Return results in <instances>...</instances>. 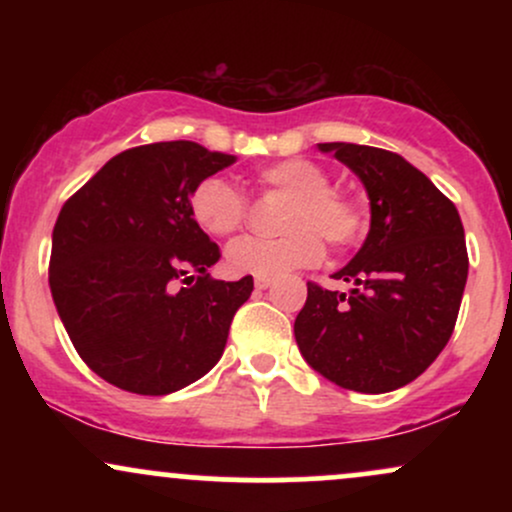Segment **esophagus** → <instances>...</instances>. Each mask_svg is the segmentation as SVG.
Returning a JSON list of instances; mask_svg holds the SVG:
<instances>
[{"label": "esophagus", "mask_w": 512, "mask_h": 512, "mask_svg": "<svg viewBox=\"0 0 512 512\" xmlns=\"http://www.w3.org/2000/svg\"><path fill=\"white\" fill-rule=\"evenodd\" d=\"M272 284H274L272 279H262V276H257V279H255V286H257V289H260V291L269 289V286H272Z\"/></svg>", "instance_id": "obj_1"}]
</instances>
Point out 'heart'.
I'll return each mask as SVG.
<instances>
[{"label": "heart", "mask_w": 512, "mask_h": 512, "mask_svg": "<svg viewBox=\"0 0 512 512\" xmlns=\"http://www.w3.org/2000/svg\"><path fill=\"white\" fill-rule=\"evenodd\" d=\"M257 182L269 190L293 197L281 238L243 236L226 250L233 274L279 279L298 267H308L322 257V240L342 248L361 231V211L354 199L332 190L330 175L308 158H284L257 170ZM192 216L211 236H228L243 223L248 202L243 192L223 178H207L190 199Z\"/></svg>", "instance_id": "heart-1"}]
</instances>
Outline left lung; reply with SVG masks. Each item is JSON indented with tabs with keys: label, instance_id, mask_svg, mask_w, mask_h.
Here are the masks:
<instances>
[{
	"label": "left lung",
	"instance_id": "8db88e82",
	"mask_svg": "<svg viewBox=\"0 0 512 512\" xmlns=\"http://www.w3.org/2000/svg\"><path fill=\"white\" fill-rule=\"evenodd\" d=\"M366 187L370 228L334 279L308 284L293 334L308 366L344 390L404 387L448 344L467 284V245L455 204L407 158L375 146L317 144Z\"/></svg>",
	"mask_w": 512,
	"mask_h": 512
}]
</instances>
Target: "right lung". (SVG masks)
<instances>
[{
  "mask_svg": "<svg viewBox=\"0 0 512 512\" xmlns=\"http://www.w3.org/2000/svg\"><path fill=\"white\" fill-rule=\"evenodd\" d=\"M233 163L185 139L127 149L57 216L52 301L74 349L110 385L170 395L219 363L252 276L211 279L219 245L199 228L190 199Z\"/></svg>",
  "mask_w": 512,
  "mask_h": 512,
  "instance_id": "1",
  "label": "right lung"
}]
</instances>
